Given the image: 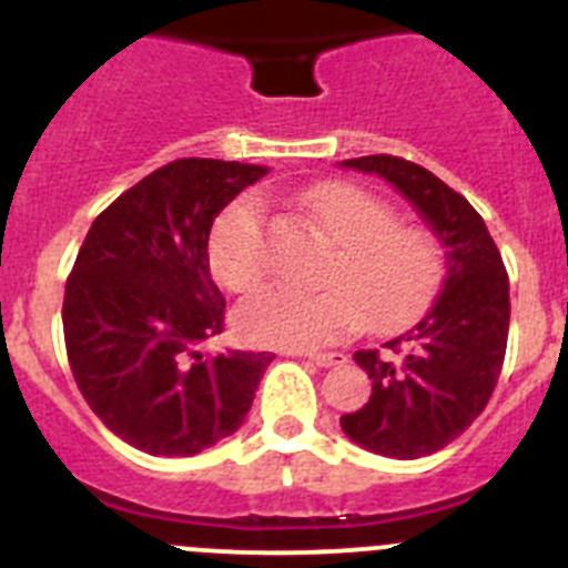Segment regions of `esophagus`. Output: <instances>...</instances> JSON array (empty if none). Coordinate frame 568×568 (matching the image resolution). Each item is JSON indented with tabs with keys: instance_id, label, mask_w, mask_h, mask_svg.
<instances>
[{
	"instance_id": "1",
	"label": "esophagus",
	"mask_w": 568,
	"mask_h": 568,
	"mask_svg": "<svg viewBox=\"0 0 568 568\" xmlns=\"http://www.w3.org/2000/svg\"><path fill=\"white\" fill-rule=\"evenodd\" d=\"M304 355H307L315 366H335L344 361V355L341 353H304Z\"/></svg>"
}]
</instances>
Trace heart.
Listing matches in <instances>:
<instances>
[{
  "label": "heart",
  "mask_w": 568,
  "mask_h": 568,
  "mask_svg": "<svg viewBox=\"0 0 568 568\" xmlns=\"http://www.w3.org/2000/svg\"><path fill=\"white\" fill-rule=\"evenodd\" d=\"M301 204L338 244L324 273L329 287L318 293L264 287L241 301L235 327L250 344L310 349L366 324L389 333L426 307L444 275L433 233L395 222L393 207L358 184H318L301 195ZM207 258L215 281L233 293L267 275V213L261 199L244 195L219 215Z\"/></svg>",
  "instance_id": "heart-1"
}]
</instances>
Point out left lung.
<instances>
[{
	"instance_id": "obj_1",
	"label": "left lung",
	"mask_w": 568,
	"mask_h": 568,
	"mask_svg": "<svg viewBox=\"0 0 568 568\" xmlns=\"http://www.w3.org/2000/svg\"><path fill=\"white\" fill-rule=\"evenodd\" d=\"M341 164L395 184L446 247L444 290L424 318L384 344L386 355L355 353L373 395L341 415V429L369 453L424 458L453 444L489 404L509 335V275L478 210L435 173L386 153Z\"/></svg>"
}]
</instances>
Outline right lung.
<instances>
[{"label":"right lung","mask_w":568,"mask_h":568,"mask_svg":"<svg viewBox=\"0 0 568 568\" xmlns=\"http://www.w3.org/2000/svg\"><path fill=\"white\" fill-rule=\"evenodd\" d=\"M261 175L258 164L175 159L84 235L62 304L70 369L99 420L142 453L182 458L233 435L275 358L199 353L227 307L210 278V227Z\"/></svg>","instance_id":"1"}]
</instances>
